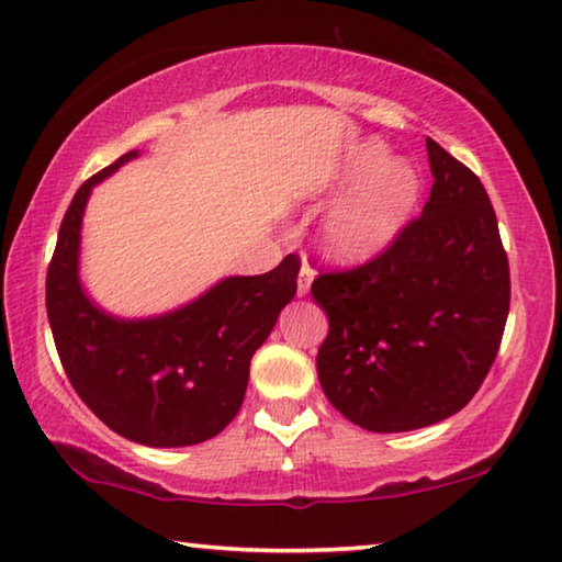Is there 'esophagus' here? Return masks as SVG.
<instances>
[{
	"label": "esophagus",
	"mask_w": 562,
	"mask_h": 562,
	"mask_svg": "<svg viewBox=\"0 0 562 562\" xmlns=\"http://www.w3.org/2000/svg\"><path fill=\"white\" fill-rule=\"evenodd\" d=\"M312 278H315V270H312L310 265L304 262V265H302V270H300V278H297V297H304V294L310 292Z\"/></svg>",
	"instance_id": "obj_1"
}]
</instances>
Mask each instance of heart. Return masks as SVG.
<instances>
[{
  "label": "heart",
  "instance_id": "heart-1",
  "mask_svg": "<svg viewBox=\"0 0 562 562\" xmlns=\"http://www.w3.org/2000/svg\"><path fill=\"white\" fill-rule=\"evenodd\" d=\"M386 148L364 144L355 148L335 180L351 188L327 213L319 227L322 245L331 260L359 265L376 258L402 231L418 198V176L406 160H384Z\"/></svg>",
  "mask_w": 562,
  "mask_h": 562
}]
</instances>
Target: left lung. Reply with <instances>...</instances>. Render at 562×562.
I'll return each mask as SVG.
<instances>
[{
	"label": "left lung",
	"mask_w": 562,
	"mask_h": 562,
	"mask_svg": "<svg viewBox=\"0 0 562 562\" xmlns=\"http://www.w3.org/2000/svg\"><path fill=\"white\" fill-rule=\"evenodd\" d=\"M426 150L434 186L422 215L376 258L312 282L329 317L319 384L339 414L376 434L461 412L491 372L510 307L486 188L434 138Z\"/></svg>",
	"instance_id": "1"
}]
</instances>
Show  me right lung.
<instances>
[{"label":"right lung","mask_w":562,"mask_h":562,"mask_svg":"<svg viewBox=\"0 0 562 562\" xmlns=\"http://www.w3.org/2000/svg\"><path fill=\"white\" fill-rule=\"evenodd\" d=\"M123 154L76 190L46 270V315L76 394L111 431L156 449L221 434L240 412L250 359L297 292L300 258L255 278H225L203 297L154 319H116L79 282L81 217L91 188Z\"/></svg>","instance_id":"add662e5"}]
</instances>
